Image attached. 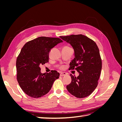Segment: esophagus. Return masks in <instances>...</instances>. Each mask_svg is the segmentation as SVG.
<instances>
[{"label":"esophagus","instance_id":"esophagus-1","mask_svg":"<svg viewBox=\"0 0 122 122\" xmlns=\"http://www.w3.org/2000/svg\"><path fill=\"white\" fill-rule=\"evenodd\" d=\"M66 75H67V74L65 72H62V73H61L60 74V76H64Z\"/></svg>","mask_w":122,"mask_h":122}]
</instances>
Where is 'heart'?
I'll use <instances>...</instances> for the list:
<instances>
[{
	"instance_id": "1",
	"label": "heart",
	"mask_w": 122,
	"mask_h": 122,
	"mask_svg": "<svg viewBox=\"0 0 122 122\" xmlns=\"http://www.w3.org/2000/svg\"><path fill=\"white\" fill-rule=\"evenodd\" d=\"M61 68H62V67H61Z\"/></svg>"
}]
</instances>
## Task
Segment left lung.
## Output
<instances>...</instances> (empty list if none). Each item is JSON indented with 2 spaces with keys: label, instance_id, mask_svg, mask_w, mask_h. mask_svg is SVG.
I'll return each instance as SVG.
<instances>
[{
  "label": "left lung",
  "instance_id": "obj_1",
  "mask_svg": "<svg viewBox=\"0 0 122 122\" xmlns=\"http://www.w3.org/2000/svg\"><path fill=\"white\" fill-rule=\"evenodd\" d=\"M60 38L71 44L74 50L75 57L70 62L69 70L75 69L79 73L77 77L70 74L72 81L67 89L77 98L87 97L97 87L101 74L102 60L97 44L82 35Z\"/></svg>",
  "mask_w": 122,
  "mask_h": 122
}]
</instances>
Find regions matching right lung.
I'll list each match as a JSON object with an SVG mask.
<instances>
[{"label": "right lung", "mask_w": 122, "mask_h": 122, "mask_svg": "<svg viewBox=\"0 0 122 122\" xmlns=\"http://www.w3.org/2000/svg\"><path fill=\"white\" fill-rule=\"evenodd\" d=\"M62 42L58 38L40 36L26 43L16 61L17 79L21 89L28 96L41 97L51 90L60 74L56 71L41 73L40 66L49 61L51 49Z\"/></svg>", "instance_id": "add662e5"}]
</instances>
